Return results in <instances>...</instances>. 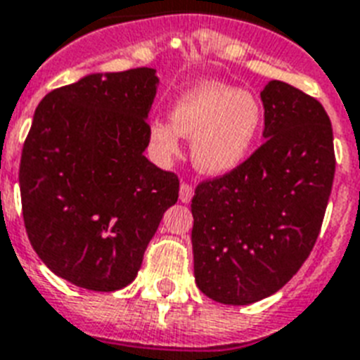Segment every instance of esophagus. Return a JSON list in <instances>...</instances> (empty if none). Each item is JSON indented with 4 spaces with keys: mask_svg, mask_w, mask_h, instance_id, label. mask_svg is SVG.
<instances>
[{
    "mask_svg": "<svg viewBox=\"0 0 360 360\" xmlns=\"http://www.w3.org/2000/svg\"><path fill=\"white\" fill-rule=\"evenodd\" d=\"M194 196V188H192L191 183H181V188H179V200L183 203H188Z\"/></svg>",
    "mask_w": 360,
    "mask_h": 360,
    "instance_id": "1",
    "label": "esophagus"
}]
</instances>
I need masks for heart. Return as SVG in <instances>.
Wrapping results in <instances>:
<instances>
[{
	"mask_svg": "<svg viewBox=\"0 0 360 360\" xmlns=\"http://www.w3.org/2000/svg\"><path fill=\"white\" fill-rule=\"evenodd\" d=\"M263 110L254 95L224 84H200L181 95L169 120L149 129L153 149L168 160L181 149V136L192 138V162L211 175L236 169L256 143Z\"/></svg>",
	"mask_w": 360,
	"mask_h": 360,
	"instance_id": "heart-1",
	"label": "heart"
}]
</instances>
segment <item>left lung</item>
Masks as SVG:
<instances>
[{
  "instance_id": "left-lung-1",
  "label": "left lung",
  "mask_w": 360,
  "mask_h": 360,
  "mask_svg": "<svg viewBox=\"0 0 360 360\" xmlns=\"http://www.w3.org/2000/svg\"><path fill=\"white\" fill-rule=\"evenodd\" d=\"M265 141L192 198L194 276L224 304H252L293 278L321 230L335 179L333 127L319 101L285 82L262 91Z\"/></svg>"
}]
</instances>
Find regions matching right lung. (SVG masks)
<instances>
[{
    "instance_id": "obj_1",
    "label": "right lung",
    "mask_w": 360,
    "mask_h": 360,
    "mask_svg": "<svg viewBox=\"0 0 360 360\" xmlns=\"http://www.w3.org/2000/svg\"><path fill=\"white\" fill-rule=\"evenodd\" d=\"M155 69L89 75L37 106L20 158L22 214L44 265L91 291L129 285L164 211L174 172L143 157Z\"/></svg>"
}]
</instances>
